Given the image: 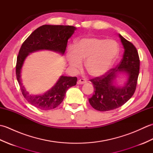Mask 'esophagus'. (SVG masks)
Returning a JSON list of instances; mask_svg holds the SVG:
<instances>
[{
	"instance_id": "esophagus-1",
	"label": "esophagus",
	"mask_w": 153,
	"mask_h": 153,
	"mask_svg": "<svg viewBox=\"0 0 153 153\" xmlns=\"http://www.w3.org/2000/svg\"><path fill=\"white\" fill-rule=\"evenodd\" d=\"M85 83H87V80L85 79H80L78 80V82H77V84H83Z\"/></svg>"
}]
</instances>
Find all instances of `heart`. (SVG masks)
I'll list each match as a JSON object with an SVG mask.
<instances>
[{
	"mask_svg": "<svg viewBox=\"0 0 153 153\" xmlns=\"http://www.w3.org/2000/svg\"><path fill=\"white\" fill-rule=\"evenodd\" d=\"M120 47L117 42L97 37L82 39L68 48L67 58L70 67L75 70L82 68L86 60V69L95 77L106 74L118 57Z\"/></svg>",
	"mask_w": 153,
	"mask_h": 153,
	"instance_id": "b5f03b06",
	"label": "heart"
}]
</instances>
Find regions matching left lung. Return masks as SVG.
<instances>
[{
	"mask_svg": "<svg viewBox=\"0 0 153 153\" xmlns=\"http://www.w3.org/2000/svg\"><path fill=\"white\" fill-rule=\"evenodd\" d=\"M119 36L125 49L122 60L102 76L90 79L95 91L89 101L93 108L99 111H109L122 106L130 99L137 87L140 68L138 52L134 44L122 35ZM119 71H124L128 74V82L122 88L113 85L116 73Z\"/></svg>",
	"mask_w": 153,
	"mask_h": 153,
	"instance_id": "1",
	"label": "left lung"
}]
</instances>
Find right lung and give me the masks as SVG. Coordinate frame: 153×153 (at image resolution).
<instances>
[{"mask_svg":"<svg viewBox=\"0 0 153 153\" xmlns=\"http://www.w3.org/2000/svg\"><path fill=\"white\" fill-rule=\"evenodd\" d=\"M76 27L71 25H43L36 29L25 41L19 49L16 66V77L22 95L27 101L37 108L48 110L55 108L66 95L70 87L76 85V77L61 76L56 84L43 95L29 94L21 83L20 73L24 62L29 53L33 51L47 49L64 54L68 40L74 33Z\"/></svg>","mask_w":153,"mask_h":153,"instance_id":"add662e5","label":"right lung"}]
</instances>
